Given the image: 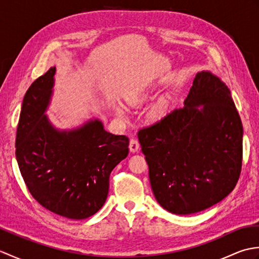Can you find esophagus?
Returning a JSON list of instances; mask_svg holds the SVG:
<instances>
[{"label":"esophagus","mask_w":259,"mask_h":259,"mask_svg":"<svg viewBox=\"0 0 259 259\" xmlns=\"http://www.w3.org/2000/svg\"><path fill=\"white\" fill-rule=\"evenodd\" d=\"M129 149H130V151L133 152V153L138 152L139 149H140V145H139L138 140L131 139V140H130V144H129Z\"/></svg>","instance_id":"esophagus-1"}]
</instances>
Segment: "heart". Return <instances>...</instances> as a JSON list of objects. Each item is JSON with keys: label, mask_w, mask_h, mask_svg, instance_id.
Wrapping results in <instances>:
<instances>
[{"label": "heart", "mask_w": 259, "mask_h": 259, "mask_svg": "<svg viewBox=\"0 0 259 259\" xmlns=\"http://www.w3.org/2000/svg\"><path fill=\"white\" fill-rule=\"evenodd\" d=\"M146 99H147V92H146V90L145 89H140V90L137 91L133 97L130 98V101L133 102V103H135V104H137V103H141L142 101H145ZM166 109H167V107H166V103H164V102H160V103L156 104V106L153 107L152 110H151L150 117L152 119H155V120L156 119H160L162 115L164 114V112H166ZM117 112L120 115H124V110H123V108L121 107V106H118Z\"/></svg>", "instance_id": "heart-1"}]
</instances>
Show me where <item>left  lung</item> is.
Returning <instances> with one entry per match:
<instances>
[{"label": "left lung", "mask_w": 259, "mask_h": 259, "mask_svg": "<svg viewBox=\"0 0 259 259\" xmlns=\"http://www.w3.org/2000/svg\"><path fill=\"white\" fill-rule=\"evenodd\" d=\"M243 133L229 88L198 72L184 108L138 134L159 205L191 214L226 198L240 175Z\"/></svg>", "instance_id": "left-lung-1"}]
</instances>
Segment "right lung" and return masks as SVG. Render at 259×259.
<instances>
[{
    "label": "right lung",
    "instance_id": "obj_1",
    "mask_svg": "<svg viewBox=\"0 0 259 259\" xmlns=\"http://www.w3.org/2000/svg\"><path fill=\"white\" fill-rule=\"evenodd\" d=\"M56 71L51 67L25 93L15 156L33 198L48 210L80 221L104 205L110 174L128 156L129 139L108 133L98 118L57 128L47 115Z\"/></svg>",
    "mask_w": 259,
    "mask_h": 259
}]
</instances>
